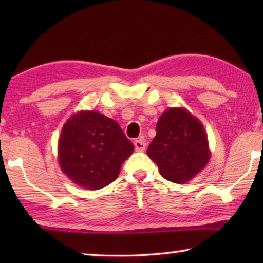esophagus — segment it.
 <instances>
[{"label":"esophagus","instance_id":"esophagus-1","mask_svg":"<svg viewBox=\"0 0 263 263\" xmlns=\"http://www.w3.org/2000/svg\"><path fill=\"white\" fill-rule=\"evenodd\" d=\"M134 146L135 149L139 151V152H142L146 148V141L143 139H138L134 141Z\"/></svg>","mask_w":263,"mask_h":263}]
</instances>
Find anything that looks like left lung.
<instances>
[{"label":"left lung","instance_id":"obj_1","mask_svg":"<svg viewBox=\"0 0 263 263\" xmlns=\"http://www.w3.org/2000/svg\"><path fill=\"white\" fill-rule=\"evenodd\" d=\"M156 130L147 154L167 181L189 182L208 164L211 151L206 130L184 107H168L158 120Z\"/></svg>","mask_w":263,"mask_h":263}]
</instances>
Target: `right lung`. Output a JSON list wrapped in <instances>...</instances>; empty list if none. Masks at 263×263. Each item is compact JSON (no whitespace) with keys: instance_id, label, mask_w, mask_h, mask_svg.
I'll list each match as a JSON object with an SVG mask.
<instances>
[{"instance_id":"right-lung-1","label":"right lung","mask_w":263,"mask_h":263,"mask_svg":"<svg viewBox=\"0 0 263 263\" xmlns=\"http://www.w3.org/2000/svg\"><path fill=\"white\" fill-rule=\"evenodd\" d=\"M134 146L120 124L97 111H79L64 123L59 139V163L75 184L97 190L118 177Z\"/></svg>"}]
</instances>
